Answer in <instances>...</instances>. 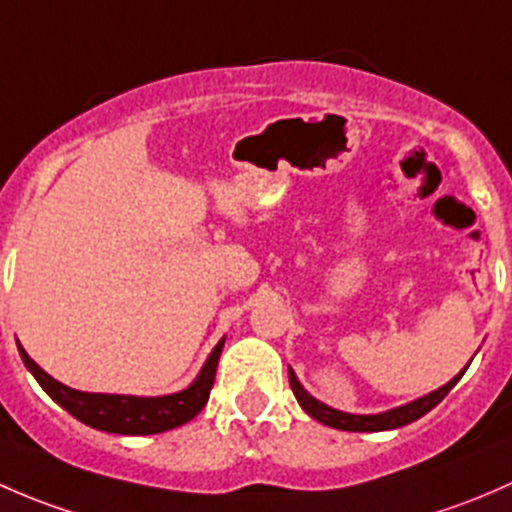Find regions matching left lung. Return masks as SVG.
<instances>
[{
	"mask_svg": "<svg viewBox=\"0 0 512 512\" xmlns=\"http://www.w3.org/2000/svg\"><path fill=\"white\" fill-rule=\"evenodd\" d=\"M468 365H471V362H468ZM468 365L463 367L456 377L449 379L444 387L434 389V392L424 394V397L414 399V402L402 404V407L387 409V412H382V414L340 412V409L328 407V404H323L320 399H315L313 394L305 392V387L298 382V377H295V372L291 370V367H288V379H291V389H293V394H295V399H298L300 407L313 416L315 421H320V424L333 426V429H340V431H389V429H399V426L412 424V421L421 419L426 412H431V409H434L436 404H439L441 399L451 392L453 384L463 377V372L468 370Z\"/></svg>",
	"mask_w": 512,
	"mask_h": 512,
	"instance_id": "8db88e82",
	"label": "left lung"
}]
</instances>
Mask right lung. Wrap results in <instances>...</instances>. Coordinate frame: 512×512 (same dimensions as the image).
<instances>
[{
	"mask_svg": "<svg viewBox=\"0 0 512 512\" xmlns=\"http://www.w3.org/2000/svg\"><path fill=\"white\" fill-rule=\"evenodd\" d=\"M226 337H221L212 355L202 365L194 382L189 387L179 389L175 394H162V397H135V394H98V392H81L61 384L59 379L51 377L49 372L41 370L24 347L19 345V355L24 360L26 370L34 374L36 382L41 384L46 394L54 399L59 407L66 409L68 414L76 416L86 426L108 434L123 436H147L162 434V431L177 429L194 419L207 404L209 392L214 387V374H217L221 347Z\"/></svg>",
	"mask_w": 512,
	"mask_h": 512,
	"instance_id": "1",
	"label": "right lung"
}]
</instances>
